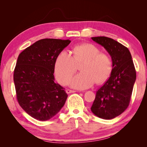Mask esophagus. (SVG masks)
<instances>
[{
  "mask_svg": "<svg viewBox=\"0 0 147 147\" xmlns=\"http://www.w3.org/2000/svg\"><path fill=\"white\" fill-rule=\"evenodd\" d=\"M74 92H76V91H73V90H71V89H67V90H66V93L67 94L71 93H74Z\"/></svg>",
  "mask_w": 147,
  "mask_h": 147,
  "instance_id": "obj_1",
  "label": "esophagus"
}]
</instances>
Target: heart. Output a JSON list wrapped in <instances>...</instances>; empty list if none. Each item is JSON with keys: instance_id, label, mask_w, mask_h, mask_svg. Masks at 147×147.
Here are the masks:
<instances>
[{"instance_id": "heart-1", "label": "heart", "mask_w": 147, "mask_h": 147, "mask_svg": "<svg viewBox=\"0 0 147 147\" xmlns=\"http://www.w3.org/2000/svg\"><path fill=\"white\" fill-rule=\"evenodd\" d=\"M80 71L70 80L72 88L85 89L96 82L100 84L106 80L112 70V61L108 54L100 53V50L91 43L75 46L73 56L67 51H62L57 56L54 72L57 80L62 85H66L77 66L81 64Z\"/></svg>"}]
</instances>
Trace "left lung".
<instances>
[{"label":"left lung","instance_id":"8db88e82","mask_svg":"<svg viewBox=\"0 0 147 147\" xmlns=\"http://www.w3.org/2000/svg\"><path fill=\"white\" fill-rule=\"evenodd\" d=\"M91 39L106 50L112 59L113 67L110 77L96 91L91 110L99 118L111 119L128 108L136 80V71L127 47L107 37Z\"/></svg>","mask_w":147,"mask_h":147}]
</instances>
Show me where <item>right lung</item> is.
<instances>
[{"instance_id":"obj_1","label":"right lung","mask_w":147,"mask_h":147,"mask_svg":"<svg viewBox=\"0 0 147 147\" xmlns=\"http://www.w3.org/2000/svg\"><path fill=\"white\" fill-rule=\"evenodd\" d=\"M71 41L43 39L19 54L13 73L17 101L32 117L47 121L64 106L67 94L54 82V65L58 54Z\"/></svg>"}]
</instances>
